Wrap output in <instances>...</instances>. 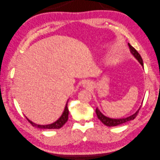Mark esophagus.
<instances>
[{
  "label": "esophagus",
  "instance_id": "1",
  "mask_svg": "<svg viewBox=\"0 0 160 160\" xmlns=\"http://www.w3.org/2000/svg\"><path fill=\"white\" fill-rule=\"evenodd\" d=\"M83 86H84V87H90V86H89V85L88 84L87 82H85V83H83Z\"/></svg>",
  "mask_w": 160,
  "mask_h": 160
}]
</instances>
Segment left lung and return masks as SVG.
Listing matches in <instances>:
<instances>
[{
	"instance_id": "left-lung-1",
	"label": "left lung",
	"mask_w": 160,
	"mask_h": 160,
	"mask_svg": "<svg viewBox=\"0 0 160 160\" xmlns=\"http://www.w3.org/2000/svg\"><path fill=\"white\" fill-rule=\"evenodd\" d=\"M128 46H129V48H130V51L132 52V54L137 58V60H138V61L139 62V63L142 65V66H143L142 59V58H141L139 53L138 52V51H137L134 48H133L132 45L129 43H128ZM141 108V106L140 107V108L138 111H137V112L135 114H133V115L130 116V117H128L125 118L112 119V118H108L107 117L104 116L103 114L100 111V110L98 109V108L96 109V115H97V117H98V119L100 120L102 122L103 124H104L105 125H106L107 126H109V127H111V126H117L118 125L124 124V123L126 122H128V121H130V120L135 119V118L137 116H138V114L139 113V111Z\"/></svg>"
}]
</instances>
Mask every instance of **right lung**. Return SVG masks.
Masks as SVG:
<instances>
[{
    "label": "right lung",
    "instance_id": "right-lung-1",
    "mask_svg": "<svg viewBox=\"0 0 160 160\" xmlns=\"http://www.w3.org/2000/svg\"><path fill=\"white\" fill-rule=\"evenodd\" d=\"M68 114H69V110H68V102H67L62 116L60 117V118L58 120H57L56 122H55L52 124H48V125H38V124H36L32 122V121L29 120L27 118H26L30 123V124L36 128H41V129H49V130L50 129H59L61 127H62L64 125V124L68 121Z\"/></svg>",
    "mask_w": 160,
    "mask_h": 160
}]
</instances>
